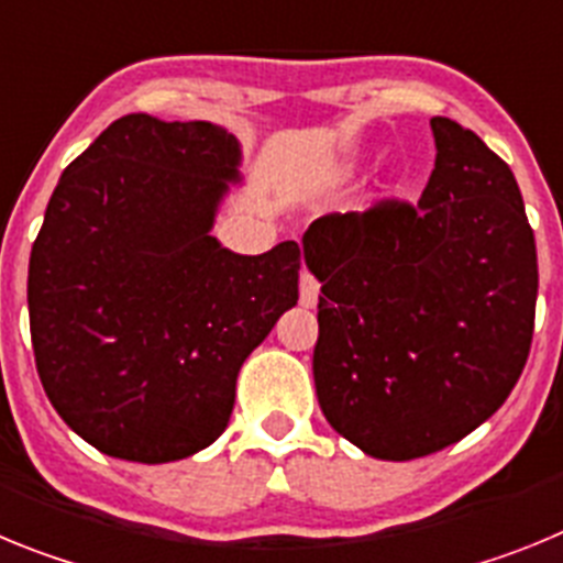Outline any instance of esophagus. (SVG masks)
<instances>
[{
    "mask_svg": "<svg viewBox=\"0 0 563 563\" xmlns=\"http://www.w3.org/2000/svg\"><path fill=\"white\" fill-rule=\"evenodd\" d=\"M298 287H301V307H316L318 305V282L310 276V273H301V282H298Z\"/></svg>",
    "mask_w": 563,
    "mask_h": 563,
    "instance_id": "34e87169",
    "label": "esophagus"
}]
</instances>
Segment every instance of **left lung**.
<instances>
[{"instance_id": "left-lung-1", "label": "left lung", "mask_w": 563, "mask_h": 563, "mask_svg": "<svg viewBox=\"0 0 563 563\" xmlns=\"http://www.w3.org/2000/svg\"><path fill=\"white\" fill-rule=\"evenodd\" d=\"M431 132L415 206L327 213L301 239L321 282L318 402L375 460L429 456L479 429L533 341L539 258L514 172L456 121L431 118Z\"/></svg>"}]
</instances>
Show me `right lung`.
I'll list each match as a JSON object with an SVG mask.
<instances>
[{"mask_svg":"<svg viewBox=\"0 0 563 563\" xmlns=\"http://www.w3.org/2000/svg\"><path fill=\"white\" fill-rule=\"evenodd\" d=\"M242 148L208 121L123 114L64 168L30 251V338L69 429L161 465L228 429L236 377L298 301L301 251L211 236Z\"/></svg>","mask_w":563,"mask_h":563,"instance_id":"right-lung-1","label":"right lung"}]
</instances>
